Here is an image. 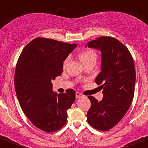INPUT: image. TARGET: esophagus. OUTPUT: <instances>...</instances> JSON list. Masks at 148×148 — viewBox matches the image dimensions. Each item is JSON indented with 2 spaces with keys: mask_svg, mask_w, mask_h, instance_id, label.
<instances>
[{
  "mask_svg": "<svg viewBox=\"0 0 148 148\" xmlns=\"http://www.w3.org/2000/svg\"><path fill=\"white\" fill-rule=\"evenodd\" d=\"M83 97V94H82L79 92H76V97H77V98H80V97Z\"/></svg>",
  "mask_w": 148,
  "mask_h": 148,
  "instance_id": "34e87169",
  "label": "esophagus"
}]
</instances>
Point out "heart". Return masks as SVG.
<instances>
[{
  "instance_id": "b5f03b06",
  "label": "heart",
  "mask_w": 148,
  "mask_h": 148,
  "mask_svg": "<svg viewBox=\"0 0 148 148\" xmlns=\"http://www.w3.org/2000/svg\"><path fill=\"white\" fill-rule=\"evenodd\" d=\"M80 60L82 61V62L84 64V66L87 65V64H90V63H95V64L96 60H97V53L95 50L93 49H87L84 51L83 52H82L81 53L79 56ZM70 61V57L68 56L65 58V60L64 61L63 63V66L64 68H66V66L68 65L69 62Z\"/></svg>"
}]
</instances>
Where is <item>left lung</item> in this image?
<instances>
[{
    "label": "left lung",
    "mask_w": 148,
    "mask_h": 148,
    "mask_svg": "<svg viewBox=\"0 0 148 148\" xmlns=\"http://www.w3.org/2000/svg\"><path fill=\"white\" fill-rule=\"evenodd\" d=\"M86 47L102 52L101 71L95 83L103 89L100 101L88 96L91 106L87 121L97 130L108 131L121 121L132 102L136 79L134 61L128 48L112 37H100Z\"/></svg>",
    "instance_id": "8db88e82"
}]
</instances>
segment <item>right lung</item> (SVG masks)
Instances as JSON below:
<instances>
[{
	"label": "right lung",
	"mask_w": 148,
	"mask_h": 148,
	"mask_svg": "<svg viewBox=\"0 0 148 148\" xmlns=\"http://www.w3.org/2000/svg\"><path fill=\"white\" fill-rule=\"evenodd\" d=\"M77 45L37 38L24 47L17 61L14 86L18 103L33 125L45 132L65 125L67 110L75 100L72 89L58 95L52 92L51 80L61 75L63 61Z\"/></svg>",
	"instance_id": "1"
}]
</instances>
